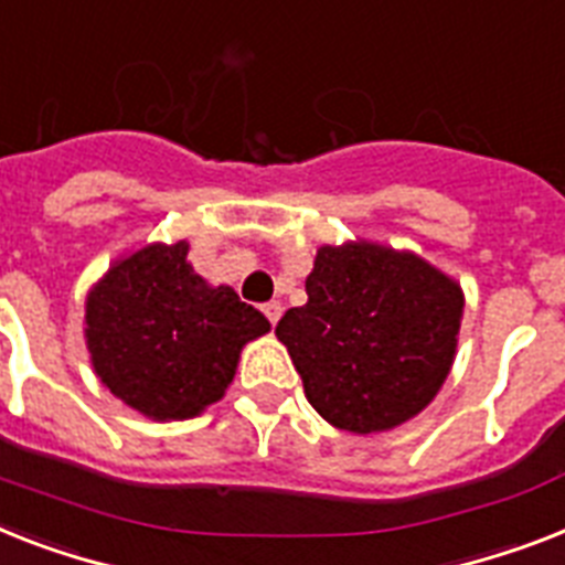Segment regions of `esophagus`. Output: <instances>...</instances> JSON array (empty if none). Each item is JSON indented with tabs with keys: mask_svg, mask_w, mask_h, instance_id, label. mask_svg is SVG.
Returning <instances> with one entry per match:
<instances>
[{
	"mask_svg": "<svg viewBox=\"0 0 565 565\" xmlns=\"http://www.w3.org/2000/svg\"><path fill=\"white\" fill-rule=\"evenodd\" d=\"M281 301H269V305H264V316H267L269 322H278V319H281Z\"/></svg>",
	"mask_w": 565,
	"mask_h": 565,
	"instance_id": "1",
	"label": "esophagus"
}]
</instances>
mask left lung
I'll list each match as a JSON object with an SVG mask.
<instances>
[{"mask_svg":"<svg viewBox=\"0 0 565 565\" xmlns=\"http://www.w3.org/2000/svg\"><path fill=\"white\" fill-rule=\"evenodd\" d=\"M307 305L275 328L310 406L337 429L388 433L429 406L456 362L465 290L417 252L348 241L316 249Z\"/></svg>","mask_w":565,"mask_h":565,"instance_id":"left-lung-1","label":"left lung"}]
</instances>
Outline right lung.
<instances>
[{"label": "right lung", "mask_w": 565, "mask_h": 565, "mask_svg": "<svg viewBox=\"0 0 565 565\" xmlns=\"http://www.w3.org/2000/svg\"><path fill=\"white\" fill-rule=\"evenodd\" d=\"M84 310L92 369L150 420H188L223 401L243 348L269 333L260 310L194 273L188 241L145 243L113 260Z\"/></svg>", "instance_id": "right-lung-1"}]
</instances>
